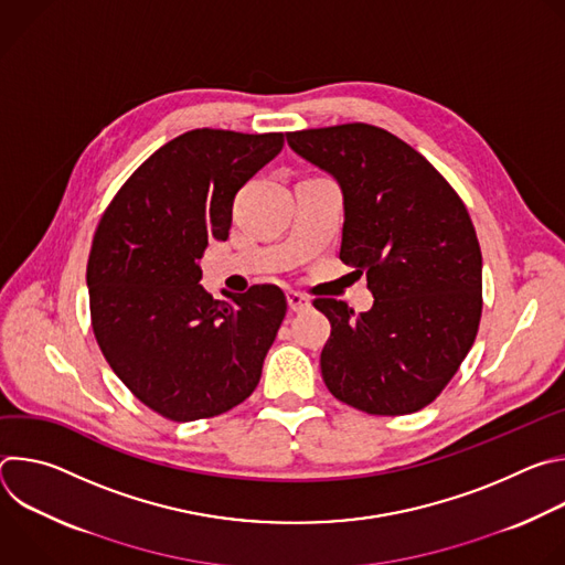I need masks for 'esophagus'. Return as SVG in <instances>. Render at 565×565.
Wrapping results in <instances>:
<instances>
[{
	"instance_id": "obj_1",
	"label": "esophagus",
	"mask_w": 565,
	"mask_h": 565,
	"mask_svg": "<svg viewBox=\"0 0 565 565\" xmlns=\"http://www.w3.org/2000/svg\"><path fill=\"white\" fill-rule=\"evenodd\" d=\"M286 299H288V306H290L292 312H301V310H308V308H310V299H308L306 295L297 292V290H290V292L286 295Z\"/></svg>"
}]
</instances>
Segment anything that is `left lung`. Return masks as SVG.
Returning <instances> with one entry per match:
<instances>
[{"label":"left lung","mask_w":565,"mask_h":565,"mask_svg":"<svg viewBox=\"0 0 565 565\" xmlns=\"http://www.w3.org/2000/svg\"><path fill=\"white\" fill-rule=\"evenodd\" d=\"M344 196L340 259L366 275L373 306L319 297L331 321L321 377L373 416L420 412L469 353L482 310V257L465 203L429 160L364 122L286 134Z\"/></svg>","instance_id":"obj_1"}]
</instances>
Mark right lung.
<instances>
[{"mask_svg":"<svg viewBox=\"0 0 565 565\" xmlns=\"http://www.w3.org/2000/svg\"><path fill=\"white\" fill-rule=\"evenodd\" d=\"M284 149V134L192 129L153 151L109 203L87 266L98 347L156 414L192 423L230 412L259 384L286 315L277 286L212 299L199 284L232 203Z\"/></svg>","mask_w":565,"mask_h":565,"instance_id":"right-lung-1","label":"right lung"}]
</instances>
